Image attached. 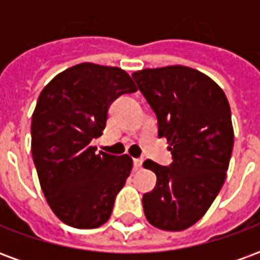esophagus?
<instances>
[{"label": "esophagus", "mask_w": 260, "mask_h": 260, "mask_svg": "<svg viewBox=\"0 0 260 260\" xmlns=\"http://www.w3.org/2000/svg\"><path fill=\"white\" fill-rule=\"evenodd\" d=\"M143 164V160L142 158H134V169L139 170Z\"/></svg>", "instance_id": "34e87169"}]
</instances>
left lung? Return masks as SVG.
<instances>
[{"mask_svg":"<svg viewBox=\"0 0 260 260\" xmlns=\"http://www.w3.org/2000/svg\"><path fill=\"white\" fill-rule=\"evenodd\" d=\"M157 117L173 163L146 160L157 182L143 195L147 221L182 231L203 217L221 189L234 146L231 110L221 87L196 69L171 65L132 74Z\"/></svg>","mask_w":260,"mask_h":260,"instance_id":"obj_1","label":"left lung"}]
</instances>
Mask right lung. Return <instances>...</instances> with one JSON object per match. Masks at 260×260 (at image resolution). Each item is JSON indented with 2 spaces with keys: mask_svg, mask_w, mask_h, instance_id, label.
<instances>
[{
  "mask_svg": "<svg viewBox=\"0 0 260 260\" xmlns=\"http://www.w3.org/2000/svg\"><path fill=\"white\" fill-rule=\"evenodd\" d=\"M121 68L83 62L65 69L40 93L31 117V156L54 214L75 229L107 221L132 170L128 154L96 153L108 107L136 91Z\"/></svg>",
  "mask_w": 260,
  "mask_h": 260,
  "instance_id": "add662e5",
  "label": "right lung"
}]
</instances>
